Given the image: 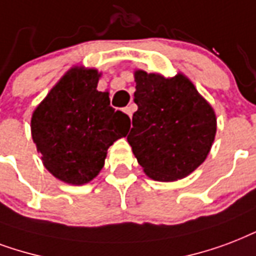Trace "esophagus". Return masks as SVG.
<instances>
[{
	"label": "esophagus",
	"instance_id": "1",
	"mask_svg": "<svg viewBox=\"0 0 256 256\" xmlns=\"http://www.w3.org/2000/svg\"><path fill=\"white\" fill-rule=\"evenodd\" d=\"M124 112H126V114H128V116H130V118H132V106H128V107H126V108H124Z\"/></svg>",
	"mask_w": 256,
	"mask_h": 256
}]
</instances>
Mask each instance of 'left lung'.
Listing matches in <instances>:
<instances>
[{"instance_id":"1","label":"left lung","mask_w":256,"mask_h":256,"mask_svg":"<svg viewBox=\"0 0 256 256\" xmlns=\"http://www.w3.org/2000/svg\"><path fill=\"white\" fill-rule=\"evenodd\" d=\"M132 128L128 142L136 161L152 180L185 178L210 154L216 136L214 107L188 76L134 71Z\"/></svg>"}]
</instances>
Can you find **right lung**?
<instances>
[{"label":"right lung","mask_w":256,"mask_h":256,"mask_svg":"<svg viewBox=\"0 0 256 256\" xmlns=\"http://www.w3.org/2000/svg\"><path fill=\"white\" fill-rule=\"evenodd\" d=\"M102 72L74 66L50 88L30 120L42 165L66 184L84 185L104 166L107 149L128 136L130 118L98 91Z\"/></svg>","instance_id":"right-lung-1"}]
</instances>
